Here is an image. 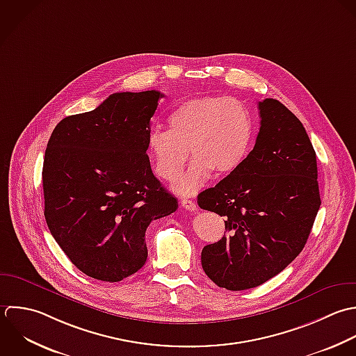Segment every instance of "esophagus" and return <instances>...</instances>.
Instances as JSON below:
<instances>
[{
    "instance_id": "esophagus-1",
    "label": "esophagus",
    "mask_w": 356,
    "mask_h": 356,
    "mask_svg": "<svg viewBox=\"0 0 356 356\" xmlns=\"http://www.w3.org/2000/svg\"><path fill=\"white\" fill-rule=\"evenodd\" d=\"M180 204H181V207L184 208V209H187V211H191V212H194V211H197L198 209V207H197V204L194 202V201H191V200H181L180 201Z\"/></svg>"
}]
</instances>
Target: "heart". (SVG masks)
<instances>
[{"mask_svg": "<svg viewBox=\"0 0 356 356\" xmlns=\"http://www.w3.org/2000/svg\"><path fill=\"white\" fill-rule=\"evenodd\" d=\"M169 130L154 127L147 154L155 175L173 181L188 159L194 162L175 183L180 195H193L212 173L226 177L248 159L255 143V119L250 108L227 95H202L181 102L168 118Z\"/></svg>", "mask_w": 356, "mask_h": 356, "instance_id": "obj_1", "label": "heart"}]
</instances>
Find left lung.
<instances>
[{"label": "left lung", "mask_w": 356, "mask_h": 356, "mask_svg": "<svg viewBox=\"0 0 356 356\" xmlns=\"http://www.w3.org/2000/svg\"><path fill=\"white\" fill-rule=\"evenodd\" d=\"M261 127L245 163L198 195L226 216L227 234L204 247L202 269L219 287L254 289L302 251L321 208L316 152L300 119L280 101L259 102Z\"/></svg>", "instance_id": "obj_1"}]
</instances>
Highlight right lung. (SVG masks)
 <instances>
[{
    "mask_svg": "<svg viewBox=\"0 0 356 356\" xmlns=\"http://www.w3.org/2000/svg\"><path fill=\"white\" fill-rule=\"evenodd\" d=\"M159 91L115 92L94 111L62 119L44 155L48 229L87 276L116 283L147 261L145 230L177 209L147 155Z\"/></svg>",
    "mask_w": 356,
    "mask_h": 356,
    "instance_id": "obj_1",
    "label": "right lung"
}]
</instances>
